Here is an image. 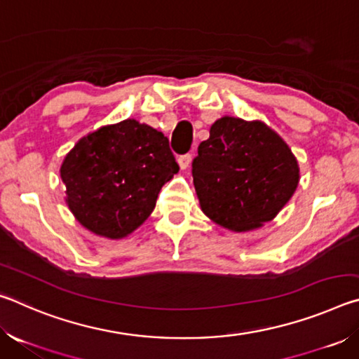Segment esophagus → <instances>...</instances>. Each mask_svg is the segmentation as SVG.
I'll use <instances>...</instances> for the list:
<instances>
[{
	"instance_id": "1",
	"label": "esophagus",
	"mask_w": 359,
	"mask_h": 359,
	"mask_svg": "<svg viewBox=\"0 0 359 359\" xmlns=\"http://www.w3.org/2000/svg\"><path fill=\"white\" fill-rule=\"evenodd\" d=\"M177 163H179V166H180L182 171H184V169H187L188 166H190V163H191V155H190V154H187V155H180V156L177 158Z\"/></svg>"
}]
</instances>
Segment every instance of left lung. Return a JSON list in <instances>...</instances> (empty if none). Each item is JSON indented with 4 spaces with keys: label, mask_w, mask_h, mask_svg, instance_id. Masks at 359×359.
I'll return each instance as SVG.
<instances>
[{
    "label": "left lung",
    "mask_w": 359,
    "mask_h": 359,
    "mask_svg": "<svg viewBox=\"0 0 359 359\" xmlns=\"http://www.w3.org/2000/svg\"><path fill=\"white\" fill-rule=\"evenodd\" d=\"M288 144L264 121L224 117L193 160V184L205 217L234 233L274 220L299 185Z\"/></svg>",
    "instance_id": "1"
}]
</instances>
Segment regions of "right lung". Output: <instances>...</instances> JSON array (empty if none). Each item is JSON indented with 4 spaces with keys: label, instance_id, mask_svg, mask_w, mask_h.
Wrapping results in <instances>:
<instances>
[{
    "label": "right lung",
    "instance_id": "1",
    "mask_svg": "<svg viewBox=\"0 0 359 359\" xmlns=\"http://www.w3.org/2000/svg\"><path fill=\"white\" fill-rule=\"evenodd\" d=\"M177 172L168 137L135 118L81 137L60 168L72 215L106 239H123L141 226Z\"/></svg>",
    "mask_w": 359,
    "mask_h": 359
}]
</instances>
